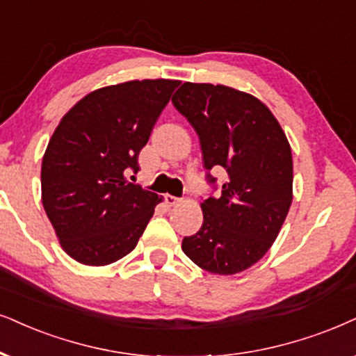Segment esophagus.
Wrapping results in <instances>:
<instances>
[{
  "label": "esophagus",
  "instance_id": "obj_1",
  "mask_svg": "<svg viewBox=\"0 0 356 356\" xmlns=\"http://www.w3.org/2000/svg\"><path fill=\"white\" fill-rule=\"evenodd\" d=\"M164 202H165V205L168 207H175L177 204H181L182 202V199H179V197H174V195H164Z\"/></svg>",
  "mask_w": 356,
  "mask_h": 356
}]
</instances>
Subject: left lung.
I'll list each match as a JSON object with an SVG mask.
<instances>
[{"label":"left lung","instance_id":"1","mask_svg":"<svg viewBox=\"0 0 356 356\" xmlns=\"http://www.w3.org/2000/svg\"><path fill=\"white\" fill-rule=\"evenodd\" d=\"M175 110L200 141L207 182L217 191L213 168L228 181L220 197L204 200L200 230L182 240L197 266L236 274L263 258L279 235L292 202L291 146L277 120L250 93L186 82L174 93Z\"/></svg>","mask_w":356,"mask_h":356}]
</instances>
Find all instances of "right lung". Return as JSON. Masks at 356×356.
<instances>
[{
  "instance_id": "add662e5",
  "label": "right lung",
  "mask_w": 356,
  "mask_h": 356,
  "mask_svg": "<svg viewBox=\"0 0 356 356\" xmlns=\"http://www.w3.org/2000/svg\"><path fill=\"white\" fill-rule=\"evenodd\" d=\"M179 80H133L83 97L62 118L40 169L42 205L62 248L88 266L136 248L159 195L129 182Z\"/></svg>"
}]
</instances>
